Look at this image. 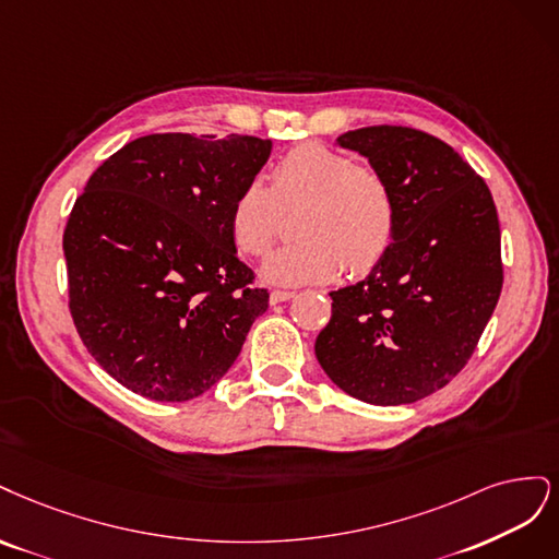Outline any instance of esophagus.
I'll list each match as a JSON object with an SVG mask.
<instances>
[{
    "instance_id": "obj_1",
    "label": "esophagus",
    "mask_w": 559,
    "mask_h": 559,
    "mask_svg": "<svg viewBox=\"0 0 559 559\" xmlns=\"http://www.w3.org/2000/svg\"><path fill=\"white\" fill-rule=\"evenodd\" d=\"M293 297H295L293 290H274L272 295H269V301L281 304V301H287V299H293Z\"/></svg>"
}]
</instances>
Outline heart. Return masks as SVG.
Here are the masks:
<instances>
[{
	"mask_svg": "<svg viewBox=\"0 0 559 559\" xmlns=\"http://www.w3.org/2000/svg\"><path fill=\"white\" fill-rule=\"evenodd\" d=\"M297 234L262 266L276 285H309L334 278L346 262L350 274H367L392 248L397 202L385 176L320 143L285 153L272 169V186L248 181L227 215L231 241L243 255L272 248L281 209L301 204Z\"/></svg>",
	"mask_w": 559,
	"mask_h": 559,
	"instance_id": "obj_1",
	"label": "heart"
}]
</instances>
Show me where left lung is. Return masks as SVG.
<instances>
[{"instance_id":"obj_1","label":"left lung","mask_w":559,"mask_h":559,"mask_svg":"<svg viewBox=\"0 0 559 559\" xmlns=\"http://www.w3.org/2000/svg\"><path fill=\"white\" fill-rule=\"evenodd\" d=\"M336 143L385 176L397 229L365 281L330 293L316 357L359 402H418L469 362L497 306L503 269L492 194L469 162L420 130L373 124Z\"/></svg>"}]
</instances>
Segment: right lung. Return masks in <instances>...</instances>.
<instances>
[{"mask_svg":"<svg viewBox=\"0 0 559 559\" xmlns=\"http://www.w3.org/2000/svg\"><path fill=\"white\" fill-rule=\"evenodd\" d=\"M272 141L148 134L90 176L64 229L69 311L87 353L153 402L200 397L269 306L231 241L234 197Z\"/></svg>","mask_w":559,"mask_h":559,"instance_id":"1","label":"right lung"}]
</instances>
